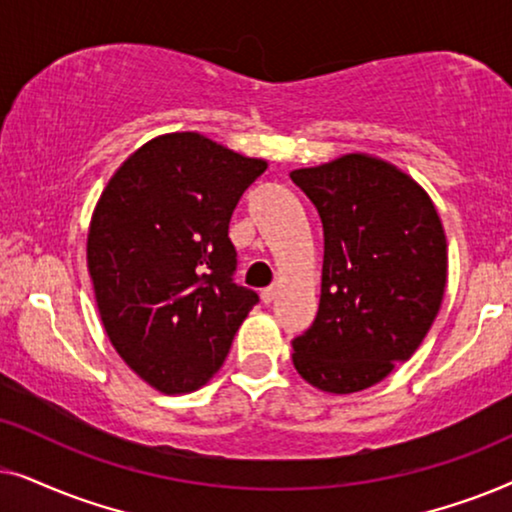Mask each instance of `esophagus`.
I'll return each instance as SVG.
<instances>
[{
    "label": "esophagus",
    "mask_w": 512,
    "mask_h": 512,
    "mask_svg": "<svg viewBox=\"0 0 512 512\" xmlns=\"http://www.w3.org/2000/svg\"><path fill=\"white\" fill-rule=\"evenodd\" d=\"M261 298H263V303H265V305L272 303V300L277 298V286L272 284V286H268V289H263V291H261Z\"/></svg>",
    "instance_id": "1"
}]
</instances>
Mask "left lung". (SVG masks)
I'll use <instances>...</instances> for the list:
<instances>
[{"label":"left lung","instance_id":"1","mask_svg":"<svg viewBox=\"0 0 512 512\" xmlns=\"http://www.w3.org/2000/svg\"><path fill=\"white\" fill-rule=\"evenodd\" d=\"M324 226L319 312L293 338L312 387L354 394L408 361L443 303L447 242L422 186L398 167L349 153L291 172Z\"/></svg>","mask_w":512,"mask_h":512}]
</instances>
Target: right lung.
<instances>
[{"mask_svg": "<svg viewBox=\"0 0 512 512\" xmlns=\"http://www.w3.org/2000/svg\"><path fill=\"white\" fill-rule=\"evenodd\" d=\"M265 167L172 132L132 153L100 195L88 230L97 310L121 359L163 394L200 389L258 303L233 282L228 226Z\"/></svg>", "mask_w": 512, "mask_h": 512, "instance_id": "right-lung-1", "label": "right lung"}]
</instances>
